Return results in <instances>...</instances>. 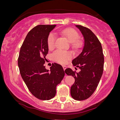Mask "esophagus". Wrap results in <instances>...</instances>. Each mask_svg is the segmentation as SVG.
<instances>
[{"label": "esophagus", "mask_w": 120, "mask_h": 120, "mask_svg": "<svg viewBox=\"0 0 120 120\" xmlns=\"http://www.w3.org/2000/svg\"><path fill=\"white\" fill-rule=\"evenodd\" d=\"M63 69H64V70L65 71V70L66 69V68H67V67H66V66H65V65H63Z\"/></svg>", "instance_id": "34e87169"}]
</instances>
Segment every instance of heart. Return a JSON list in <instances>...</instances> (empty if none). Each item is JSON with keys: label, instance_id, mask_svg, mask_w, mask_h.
Segmentation results:
<instances>
[{"label": "heart", "instance_id": "b5f03b06", "mask_svg": "<svg viewBox=\"0 0 120 120\" xmlns=\"http://www.w3.org/2000/svg\"><path fill=\"white\" fill-rule=\"evenodd\" d=\"M63 36L65 37L69 42L72 43L74 47L79 49L82 46V43L78 39L79 35L75 29L72 28L65 29L60 31ZM56 36L53 33H50L47 39V43L49 49H52L55 46ZM72 57L71 53L67 51H63L61 49H57L52 54V57L54 61L58 62L61 64H65Z\"/></svg>", "mask_w": 120, "mask_h": 120}]
</instances>
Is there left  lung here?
<instances>
[{
    "mask_svg": "<svg viewBox=\"0 0 120 120\" xmlns=\"http://www.w3.org/2000/svg\"><path fill=\"white\" fill-rule=\"evenodd\" d=\"M76 26L82 33L85 43L81 53L72 60V64L81 71L77 73L67 68L65 72L75 79L71 89V97L77 100H83L95 91L103 74L104 59L101 45L94 33L86 27Z\"/></svg>",
    "mask_w": 120,
    "mask_h": 120,
    "instance_id": "obj_1",
    "label": "left lung"
}]
</instances>
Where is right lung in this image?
<instances>
[{
    "mask_svg": "<svg viewBox=\"0 0 120 120\" xmlns=\"http://www.w3.org/2000/svg\"><path fill=\"white\" fill-rule=\"evenodd\" d=\"M55 26V25H39L33 27L21 47L18 58L22 78L30 93L40 100L53 98L56 93V86L65 75L61 65L52 63L50 71L44 65L49 52L47 39Z\"/></svg>",
    "mask_w": 120,
    "mask_h": 120,
    "instance_id": "add662e5",
    "label": "right lung"
}]
</instances>
